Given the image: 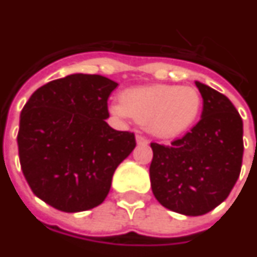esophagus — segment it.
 <instances>
[{
    "instance_id": "obj_1",
    "label": "esophagus",
    "mask_w": 257,
    "mask_h": 257,
    "mask_svg": "<svg viewBox=\"0 0 257 257\" xmlns=\"http://www.w3.org/2000/svg\"><path fill=\"white\" fill-rule=\"evenodd\" d=\"M136 143L137 144H140V146H146V144H148V140H147L144 136H142V135H137Z\"/></svg>"
}]
</instances>
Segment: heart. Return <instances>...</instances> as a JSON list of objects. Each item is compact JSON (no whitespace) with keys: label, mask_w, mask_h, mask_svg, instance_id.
Returning <instances> with one entry per match:
<instances>
[{"label":"heart","mask_w":257,"mask_h":257,"mask_svg":"<svg viewBox=\"0 0 257 257\" xmlns=\"http://www.w3.org/2000/svg\"><path fill=\"white\" fill-rule=\"evenodd\" d=\"M202 109V97L190 86L154 85L124 91L120 102L111 105L115 115L131 117L155 137L174 139L186 133Z\"/></svg>","instance_id":"obj_1"}]
</instances>
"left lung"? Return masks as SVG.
<instances>
[{
	"instance_id": "obj_1",
	"label": "left lung",
	"mask_w": 257,
	"mask_h": 257,
	"mask_svg": "<svg viewBox=\"0 0 257 257\" xmlns=\"http://www.w3.org/2000/svg\"><path fill=\"white\" fill-rule=\"evenodd\" d=\"M203 99L201 120L171 146L151 143L155 198L170 210L202 215L228 198L241 171L242 120L228 97L195 81Z\"/></svg>"
}]
</instances>
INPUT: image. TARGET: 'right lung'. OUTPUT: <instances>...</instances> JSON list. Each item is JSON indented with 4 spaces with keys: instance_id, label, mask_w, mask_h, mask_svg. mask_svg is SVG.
Here are the masks:
<instances>
[{
    "instance_id": "1",
    "label": "right lung",
    "mask_w": 257,
    "mask_h": 257,
    "mask_svg": "<svg viewBox=\"0 0 257 257\" xmlns=\"http://www.w3.org/2000/svg\"><path fill=\"white\" fill-rule=\"evenodd\" d=\"M117 85L102 75L71 74L39 87L23 107L21 170L33 194L50 206L78 213L101 205L115 168L135 150L133 133L105 121Z\"/></svg>"
}]
</instances>
